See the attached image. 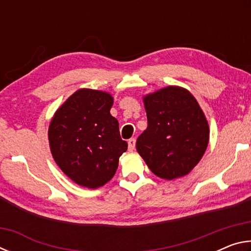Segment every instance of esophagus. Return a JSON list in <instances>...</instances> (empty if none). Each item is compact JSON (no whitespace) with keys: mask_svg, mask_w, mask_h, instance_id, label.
<instances>
[{"mask_svg":"<svg viewBox=\"0 0 251 251\" xmlns=\"http://www.w3.org/2000/svg\"><path fill=\"white\" fill-rule=\"evenodd\" d=\"M135 145H136V139L135 138L128 139V150L129 151H134L135 150Z\"/></svg>","mask_w":251,"mask_h":251,"instance_id":"esophagus-1","label":"esophagus"}]
</instances>
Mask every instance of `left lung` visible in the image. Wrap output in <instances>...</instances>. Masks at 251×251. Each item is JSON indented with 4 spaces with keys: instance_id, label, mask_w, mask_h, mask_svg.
<instances>
[{
    "instance_id": "1",
    "label": "left lung",
    "mask_w": 251,
    "mask_h": 251,
    "mask_svg": "<svg viewBox=\"0 0 251 251\" xmlns=\"http://www.w3.org/2000/svg\"><path fill=\"white\" fill-rule=\"evenodd\" d=\"M147 128L136 142L138 154L156 176L188 174L205 152L209 127L201 106L185 88L168 86L144 97Z\"/></svg>"
}]
</instances>
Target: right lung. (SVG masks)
<instances>
[{"label":"right lung","instance_id":"add662e5","mask_svg":"<svg viewBox=\"0 0 251 251\" xmlns=\"http://www.w3.org/2000/svg\"><path fill=\"white\" fill-rule=\"evenodd\" d=\"M112 106L108 93L83 88L69 97L50 121L53 158L77 185L92 189L105 185L127 151L118 121L109 113Z\"/></svg>","mask_w":251,"mask_h":251}]
</instances>
